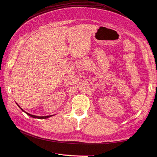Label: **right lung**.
Wrapping results in <instances>:
<instances>
[{
    "label": "right lung",
    "mask_w": 157,
    "mask_h": 157,
    "mask_svg": "<svg viewBox=\"0 0 157 157\" xmlns=\"http://www.w3.org/2000/svg\"><path fill=\"white\" fill-rule=\"evenodd\" d=\"M16 104H17V105L19 107V108L21 109V111H23V112H25V113L27 115H29V116H30V117H32V118H38V119H46V118H49V117H52V116H53V115H49V116H45V117H38V116H36V115H33V114H29V113H27V112H25V111L21 107L16 103Z\"/></svg>",
    "instance_id": "obj_1"
}]
</instances>
